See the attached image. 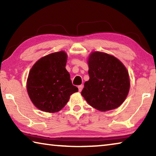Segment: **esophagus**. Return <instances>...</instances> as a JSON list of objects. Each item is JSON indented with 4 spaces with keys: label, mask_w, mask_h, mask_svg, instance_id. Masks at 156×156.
<instances>
[{
    "label": "esophagus",
    "mask_w": 156,
    "mask_h": 156,
    "mask_svg": "<svg viewBox=\"0 0 156 156\" xmlns=\"http://www.w3.org/2000/svg\"><path fill=\"white\" fill-rule=\"evenodd\" d=\"M83 84H81V85H79V86H78V91L80 92L82 90H83Z\"/></svg>",
    "instance_id": "esophagus-1"
}]
</instances>
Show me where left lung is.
I'll return each mask as SVG.
<instances>
[{
	"mask_svg": "<svg viewBox=\"0 0 156 156\" xmlns=\"http://www.w3.org/2000/svg\"><path fill=\"white\" fill-rule=\"evenodd\" d=\"M89 80L81 95L97 110L107 112L120 107L130 88L128 71L117 58L106 53L93 51L88 58Z\"/></svg>",
	"mask_w": 156,
	"mask_h": 156,
	"instance_id": "left-lung-1",
	"label": "left lung"
}]
</instances>
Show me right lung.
Returning <instances> with one entry per match:
<instances>
[{
  "label": "right lung",
  "instance_id": "obj_1",
  "mask_svg": "<svg viewBox=\"0 0 156 156\" xmlns=\"http://www.w3.org/2000/svg\"><path fill=\"white\" fill-rule=\"evenodd\" d=\"M67 55L54 52L39 59L30 71L27 90L35 107L43 112H59L78 89L73 85L65 66Z\"/></svg>",
  "mask_w": 156,
  "mask_h": 156
}]
</instances>
